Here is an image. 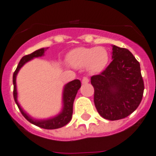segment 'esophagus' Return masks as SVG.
<instances>
[{
    "instance_id": "obj_1",
    "label": "esophagus",
    "mask_w": 156,
    "mask_h": 156,
    "mask_svg": "<svg viewBox=\"0 0 156 156\" xmlns=\"http://www.w3.org/2000/svg\"><path fill=\"white\" fill-rule=\"evenodd\" d=\"M89 81V78H87V77H83V79H82V83H88Z\"/></svg>"
}]
</instances>
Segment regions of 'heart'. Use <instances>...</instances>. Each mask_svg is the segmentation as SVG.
<instances>
[{
    "instance_id": "heart-1",
    "label": "heart",
    "mask_w": 156,
    "mask_h": 156,
    "mask_svg": "<svg viewBox=\"0 0 156 156\" xmlns=\"http://www.w3.org/2000/svg\"><path fill=\"white\" fill-rule=\"evenodd\" d=\"M68 63L77 68L87 67L92 73H99L106 67L109 54L104 47H78L67 55Z\"/></svg>"
}]
</instances>
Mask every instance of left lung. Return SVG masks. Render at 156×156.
Masks as SVG:
<instances>
[{
	"label": "left lung",
	"instance_id": "1",
	"mask_svg": "<svg viewBox=\"0 0 156 156\" xmlns=\"http://www.w3.org/2000/svg\"><path fill=\"white\" fill-rule=\"evenodd\" d=\"M94 102L105 119H122L142 101L144 84L140 64L127 49L112 45V62L101 73L91 77Z\"/></svg>",
	"mask_w": 156,
	"mask_h": 156
}]
</instances>
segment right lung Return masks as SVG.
Here are the masks:
<instances>
[{"label": "right lung", "instance_id": "right-lung-1", "mask_svg": "<svg viewBox=\"0 0 156 156\" xmlns=\"http://www.w3.org/2000/svg\"><path fill=\"white\" fill-rule=\"evenodd\" d=\"M44 51H46L44 48L37 50L35 51H34L29 55H24L18 63L17 69L15 70L13 73V77H12V82H13V97L14 101L16 102V104L18 106V108L21 112L22 115L24 116L26 119L29 121V122H31L35 126L41 127V128H44V129H56V128H60V127H63L65 125H67L72 119V116H73V101H74L76 94L78 93V90L80 89L81 87V82L78 79H75L73 81L69 82L67 83L64 89H63L62 94V102H63V108L62 112H60L57 116H54L52 118L46 120H36L32 118L31 116H29L26 112L22 109L20 105L17 102V84H16V77H17L18 71L20 70L25 63L29 62L30 60L35 57H39V56H42L44 55Z\"/></svg>", "mask_w": 156, "mask_h": 156}]
</instances>
